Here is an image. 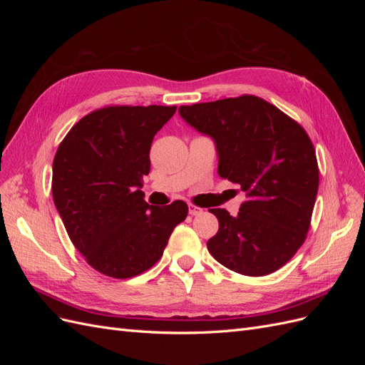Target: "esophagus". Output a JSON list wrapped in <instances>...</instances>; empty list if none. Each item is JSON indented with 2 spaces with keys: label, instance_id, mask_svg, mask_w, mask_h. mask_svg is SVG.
I'll use <instances>...</instances> for the list:
<instances>
[{
  "label": "esophagus",
  "instance_id": "esophagus-1",
  "mask_svg": "<svg viewBox=\"0 0 365 365\" xmlns=\"http://www.w3.org/2000/svg\"><path fill=\"white\" fill-rule=\"evenodd\" d=\"M189 213H190L192 216H197V215H202L204 210H202L201 207L195 205V204H189Z\"/></svg>",
  "mask_w": 365,
  "mask_h": 365
}]
</instances>
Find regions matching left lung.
<instances>
[{
  "label": "left lung",
  "mask_w": 365,
  "mask_h": 365,
  "mask_svg": "<svg viewBox=\"0 0 365 365\" xmlns=\"http://www.w3.org/2000/svg\"><path fill=\"white\" fill-rule=\"evenodd\" d=\"M180 115L215 140L220 178L247 193L237 216L219 220L210 254L225 268L260 277L282 268L303 245L318 193V163L306 130L256 96L180 106Z\"/></svg>",
  "instance_id": "1"
}]
</instances>
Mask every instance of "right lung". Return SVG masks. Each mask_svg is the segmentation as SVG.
Returning a JSON list of instances; mask_svg holds the SVG:
<instances>
[{
  "label": "right lung",
  "mask_w": 365,
  "mask_h": 365,
  "mask_svg": "<svg viewBox=\"0 0 365 365\" xmlns=\"http://www.w3.org/2000/svg\"><path fill=\"white\" fill-rule=\"evenodd\" d=\"M176 106H105L81 118L53 161V201L86 263L108 277L130 279L155 264L189 207L145 201L143 176L157 132Z\"/></svg>",
  "instance_id": "obj_1"
}]
</instances>
